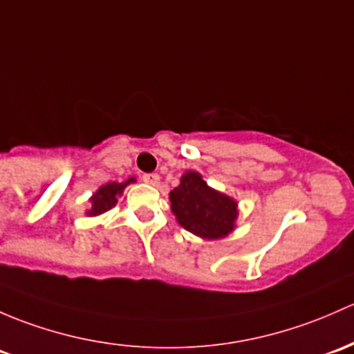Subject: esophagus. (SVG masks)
<instances>
[{
  "mask_svg": "<svg viewBox=\"0 0 354 354\" xmlns=\"http://www.w3.org/2000/svg\"><path fill=\"white\" fill-rule=\"evenodd\" d=\"M142 181H146L147 185H152V187H156V185H159V174L144 173L142 174Z\"/></svg>",
  "mask_w": 354,
  "mask_h": 354,
  "instance_id": "esophagus-1",
  "label": "esophagus"
}]
</instances>
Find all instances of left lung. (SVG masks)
Instances as JSON below:
<instances>
[{"label":"left lung","instance_id":"1","mask_svg":"<svg viewBox=\"0 0 354 354\" xmlns=\"http://www.w3.org/2000/svg\"><path fill=\"white\" fill-rule=\"evenodd\" d=\"M171 210L180 225L203 239H221L234 229L237 203L207 187L196 171H188L169 193Z\"/></svg>","mask_w":354,"mask_h":354}]
</instances>
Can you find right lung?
I'll return each instance as SVG.
<instances>
[{
    "label": "right lung",
    "mask_w": 354,
    "mask_h": 354,
    "mask_svg": "<svg viewBox=\"0 0 354 354\" xmlns=\"http://www.w3.org/2000/svg\"><path fill=\"white\" fill-rule=\"evenodd\" d=\"M132 181L136 180L130 178V180L125 181V183H115L113 181V183L103 185V187L93 195L91 210H88V215H100L103 214V212L110 210V208L117 203V196L122 195L124 188L127 187L129 183H132Z\"/></svg>",
    "instance_id": "add662e5"
}]
</instances>
